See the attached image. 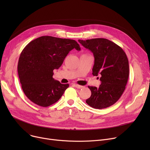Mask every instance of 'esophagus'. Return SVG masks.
Wrapping results in <instances>:
<instances>
[{"mask_svg":"<svg viewBox=\"0 0 150 150\" xmlns=\"http://www.w3.org/2000/svg\"><path fill=\"white\" fill-rule=\"evenodd\" d=\"M73 85L77 89H82L84 87V86H80V85H78V84H74Z\"/></svg>","mask_w":150,"mask_h":150,"instance_id":"esophagus-1","label":"esophagus"}]
</instances>
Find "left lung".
Instances as JSON below:
<instances>
[{
    "instance_id": "left-lung-1",
    "label": "left lung",
    "mask_w": 150,
    "mask_h": 150,
    "mask_svg": "<svg viewBox=\"0 0 150 150\" xmlns=\"http://www.w3.org/2000/svg\"><path fill=\"white\" fill-rule=\"evenodd\" d=\"M94 57L93 76H100L99 88L88 86L91 96L86 102L95 109L114 105L123 94L129 76V62L120 46L104 38L78 40Z\"/></svg>"
}]
</instances>
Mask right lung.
I'll list each match as a JSON object with an SVG mask.
<instances>
[{
  "label": "right lung",
  "mask_w": 150,
  "mask_h": 150,
  "mask_svg": "<svg viewBox=\"0 0 150 150\" xmlns=\"http://www.w3.org/2000/svg\"><path fill=\"white\" fill-rule=\"evenodd\" d=\"M81 50L76 41L50 36H41L28 43L21 53L18 71L22 89L27 98L42 107L58 101L69 84L53 78L70 51Z\"/></svg>",
  "instance_id": "1"
}]
</instances>
